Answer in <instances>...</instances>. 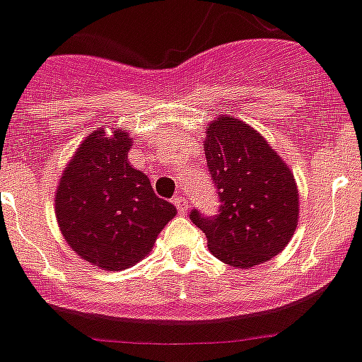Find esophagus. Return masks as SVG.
I'll list each match as a JSON object with an SVG mask.
<instances>
[{
  "instance_id": "obj_1",
  "label": "esophagus",
  "mask_w": 362,
  "mask_h": 362,
  "mask_svg": "<svg viewBox=\"0 0 362 362\" xmlns=\"http://www.w3.org/2000/svg\"><path fill=\"white\" fill-rule=\"evenodd\" d=\"M173 204L177 205L178 214H185V212H187V200H185L184 197H177L173 200Z\"/></svg>"
}]
</instances>
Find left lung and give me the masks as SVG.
Returning a JSON list of instances; mask_svg holds the SVG:
<instances>
[{"label": "left lung", "mask_w": 362, "mask_h": 362, "mask_svg": "<svg viewBox=\"0 0 362 362\" xmlns=\"http://www.w3.org/2000/svg\"><path fill=\"white\" fill-rule=\"evenodd\" d=\"M204 150L218 187L219 211L189 218L207 235L214 257L253 268L279 255L298 225V189L288 164L245 121L216 117L205 128Z\"/></svg>", "instance_id": "8db88e82"}]
</instances>
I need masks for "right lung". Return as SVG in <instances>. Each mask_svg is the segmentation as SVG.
Segmentation results:
<instances>
[{
	"label": "right lung",
	"instance_id": "add662e5",
	"mask_svg": "<svg viewBox=\"0 0 362 362\" xmlns=\"http://www.w3.org/2000/svg\"><path fill=\"white\" fill-rule=\"evenodd\" d=\"M127 130L98 128L74 151L55 192L67 245L83 261L121 272L144 259L177 207L155 194L150 178L128 162Z\"/></svg>",
	"mask_w": 362,
	"mask_h": 362
}]
</instances>
